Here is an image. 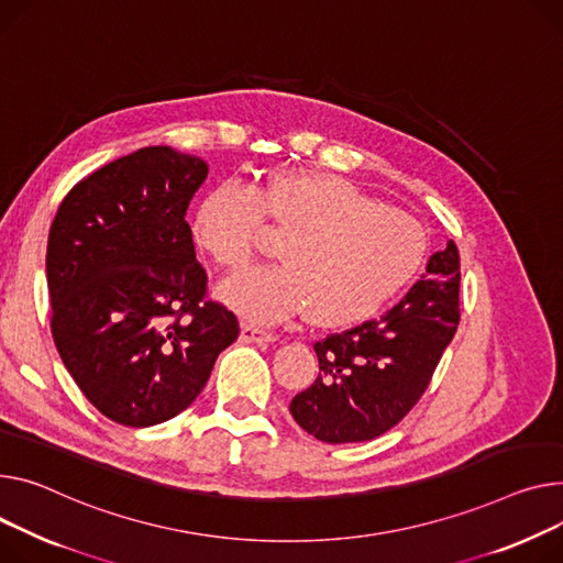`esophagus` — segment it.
<instances>
[{"label": "esophagus", "instance_id": "obj_1", "mask_svg": "<svg viewBox=\"0 0 563 563\" xmlns=\"http://www.w3.org/2000/svg\"><path fill=\"white\" fill-rule=\"evenodd\" d=\"M274 340H276V334L272 330L251 325V323L242 325V342H274Z\"/></svg>", "mask_w": 563, "mask_h": 563}]
</instances>
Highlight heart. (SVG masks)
<instances>
[{
    "mask_svg": "<svg viewBox=\"0 0 563 563\" xmlns=\"http://www.w3.org/2000/svg\"><path fill=\"white\" fill-rule=\"evenodd\" d=\"M262 219L285 233L283 262L246 269L219 289L255 323L306 308L321 325L366 321L415 280L428 253L415 217L323 172L278 174L257 192L223 183L197 208L192 235L219 267L238 272L260 246Z\"/></svg>",
    "mask_w": 563,
    "mask_h": 563,
    "instance_id": "1",
    "label": "heart"
}]
</instances>
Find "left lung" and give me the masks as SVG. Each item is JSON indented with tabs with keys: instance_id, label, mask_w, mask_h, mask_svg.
<instances>
[{
	"instance_id": "8db88e82",
	"label": "left lung",
	"mask_w": 563,
	"mask_h": 563,
	"mask_svg": "<svg viewBox=\"0 0 563 563\" xmlns=\"http://www.w3.org/2000/svg\"><path fill=\"white\" fill-rule=\"evenodd\" d=\"M457 323L460 251L451 240L389 312L314 342L319 376L291 398L294 421L325 443L385 434L426 394Z\"/></svg>"
}]
</instances>
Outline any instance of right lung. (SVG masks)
Returning <instances> with one entry per match:
<instances>
[{"mask_svg": "<svg viewBox=\"0 0 563 563\" xmlns=\"http://www.w3.org/2000/svg\"><path fill=\"white\" fill-rule=\"evenodd\" d=\"M208 165L144 146L79 180L47 240L52 336L84 396L110 421L174 419L240 334L208 296L185 221Z\"/></svg>", "mask_w": 563, "mask_h": 563, "instance_id": "1", "label": "right lung"}]
</instances>
